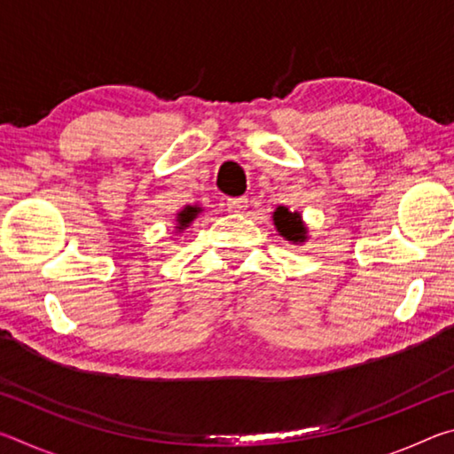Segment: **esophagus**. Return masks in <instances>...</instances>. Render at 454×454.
<instances>
[{
    "label": "esophagus",
    "instance_id": "1",
    "mask_svg": "<svg viewBox=\"0 0 454 454\" xmlns=\"http://www.w3.org/2000/svg\"><path fill=\"white\" fill-rule=\"evenodd\" d=\"M226 208L230 212H242L248 208V198L246 196H238V198H228L226 200Z\"/></svg>",
    "mask_w": 454,
    "mask_h": 454
}]
</instances>
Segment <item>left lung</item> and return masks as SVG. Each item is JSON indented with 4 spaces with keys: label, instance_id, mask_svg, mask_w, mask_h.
Masks as SVG:
<instances>
[{
    "label": "left lung",
    "instance_id": "left-lung-1",
    "mask_svg": "<svg viewBox=\"0 0 454 454\" xmlns=\"http://www.w3.org/2000/svg\"><path fill=\"white\" fill-rule=\"evenodd\" d=\"M274 224L278 228V232L290 242H302L306 238V228L301 220V214L290 212L288 208H284V206L276 208Z\"/></svg>",
    "mask_w": 454,
    "mask_h": 454
}]
</instances>
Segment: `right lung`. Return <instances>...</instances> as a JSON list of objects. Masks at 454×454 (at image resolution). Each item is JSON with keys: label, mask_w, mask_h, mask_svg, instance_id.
Masks as SVG:
<instances>
[{"label": "right lung", "mask_w": 454, "mask_h": 454, "mask_svg": "<svg viewBox=\"0 0 454 454\" xmlns=\"http://www.w3.org/2000/svg\"><path fill=\"white\" fill-rule=\"evenodd\" d=\"M198 212H200V208H190V206H188L186 210H182V212L178 214V222H180L178 228H180V230H182V228H186V226L190 224V222L196 218V214H198Z\"/></svg>", "instance_id": "obj_1"}]
</instances>
